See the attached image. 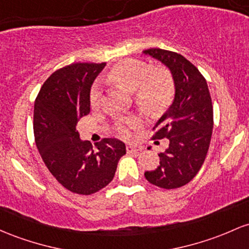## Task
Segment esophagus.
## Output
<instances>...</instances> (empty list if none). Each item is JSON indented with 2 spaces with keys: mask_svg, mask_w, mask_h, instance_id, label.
<instances>
[{
  "mask_svg": "<svg viewBox=\"0 0 249 249\" xmlns=\"http://www.w3.org/2000/svg\"><path fill=\"white\" fill-rule=\"evenodd\" d=\"M141 147L139 146H136V145H127L126 146V151L129 152V154H133V152H138L141 151Z\"/></svg>",
  "mask_w": 249,
  "mask_h": 249,
  "instance_id": "1",
  "label": "esophagus"
}]
</instances>
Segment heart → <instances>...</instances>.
<instances>
[{"instance_id": "1", "label": "heart", "mask_w": 249, "mask_h": 249, "mask_svg": "<svg viewBox=\"0 0 249 249\" xmlns=\"http://www.w3.org/2000/svg\"><path fill=\"white\" fill-rule=\"evenodd\" d=\"M110 80L135 92L136 102L151 113L164 110L175 94L173 75L166 68H151L145 61L138 59H126L116 65L111 71ZM103 102V89L99 83H95L89 92V103L93 108H99ZM142 125L141 117L132 114L117 118L114 129L122 137L130 138Z\"/></svg>"}]
</instances>
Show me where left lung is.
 Returning a JSON list of instances; mask_svg holds the SVG:
<instances>
[{
  "mask_svg": "<svg viewBox=\"0 0 249 249\" xmlns=\"http://www.w3.org/2000/svg\"><path fill=\"white\" fill-rule=\"evenodd\" d=\"M144 54L169 67L175 81V99L154 126L152 141L166 138L169 146L160 152V166L145 171L151 184L176 189L189 183L200 171L208 154L213 125V104L208 85L197 67L178 53L149 48Z\"/></svg>",
  "mask_w": 249,
  "mask_h": 249,
  "instance_id": "8db88e82",
  "label": "left lung"
}]
</instances>
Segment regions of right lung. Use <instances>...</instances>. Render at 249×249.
Masks as SVG:
<instances>
[{
  "instance_id": "add662e5",
  "label": "right lung",
  "mask_w": 249,
  "mask_h": 249,
  "mask_svg": "<svg viewBox=\"0 0 249 249\" xmlns=\"http://www.w3.org/2000/svg\"><path fill=\"white\" fill-rule=\"evenodd\" d=\"M78 62L52 73L34 104V138L49 173L64 188L79 195H92L114 177L125 144L116 138L95 143L81 141L75 126L89 113V92L105 67Z\"/></svg>"
}]
</instances>
